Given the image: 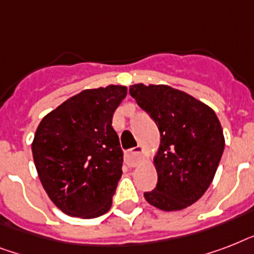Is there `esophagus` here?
Instances as JSON below:
<instances>
[{
	"instance_id": "34e87169",
	"label": "esophagus",
	"mask_w": 254,
	"mask_h": 254,
	"mask_svg": "<svg viewBox=\"0 0 254 254\" xmlns=\"http://www.w3.org/2000/svg\"><path fill=\"white\" fill-rule=\"evenodd\" d=\"M142 146H137L134 149H131L130 151H127V155H125V159H127V163L130 167H135L139 163L141 158H142Z\"/></svg>"
}]
</instances>
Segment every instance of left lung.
<instances>
[{
  "label": "left lung",
  "mask_w": 254,
  "mask_h": 254,
  "mask_svg": "<svg viewBox=\"0 0 254 254\" xmlns=\"http://www.w3.org/2000/svg\"><path fill=\"white\" fill-rule=\"evenodd\" d=\"M131 97L155 121L161 142L153 162L158 183L143 196L162 211H181L199 200L212 183L225 139L207 104L166 84H133Z\"/></svg>",
  "instance_id": "8db88e82"
}]
</instances>
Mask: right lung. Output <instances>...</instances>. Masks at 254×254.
<instances>
[{"label":"right lung","mask_w":254,"mask_h":254,"mask_svg":"<svg viewBox=\"0 0 254 254\" xmlns=\"http://www.w3.org/2000/svg\"><path fill=\"white\" fill-rule=\"evenodd\" d=\"M125 85L84 89L42 119L31 151L54 204L68 216L93 219L109 211L123 174V150L112 127Z\"/></svg>","instance_id":"right-lung-1"}]
</instances>
